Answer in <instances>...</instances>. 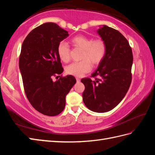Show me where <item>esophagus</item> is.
<instances>
[{"label":"esophagus","mask_w":155,"mask_h":155,"mask_svg":"<svg viewBox=\"0 0 155 155\" xmlns=\"http://www.w3.org/2000/svg\"><path fill=\"white\" fill-rule=\"evenodd\" d=\"M76 79H77V82H80L81 81V78H78V77H76Z\"/></svg>","instance_id":"obj_1"}]
</instances>
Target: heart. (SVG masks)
<instances>
[{
    "label": "heart",
    "mask_w": 155,
    "mask_h": 155,
    "mask_svg": "<svg viewBox=\"0 0 155 155\" xmlns=\"http://www.w3.org/2000/svg\"><path fill=\"white\" fill-rule=\"evenodd\" d=\"M71 42L74 47L83 50V60L72 62L66 67V72L75 77H82L89 72L92 68L91 63L94 66L99 64L106 54L107 45L102 38L93 40L92 37L80 35L72 38ZM57 52L61 61L67 62L70 60V49L67 42H61L58 44Z\"/></svg>",
    "instance_id": "1"
}]
</instances>
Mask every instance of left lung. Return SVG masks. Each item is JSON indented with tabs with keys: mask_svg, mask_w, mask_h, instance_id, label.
<instances>
[{
	"mask_svg": "<svg viewBox=\"0 0 155 155\" xmlns=\"http://www.w3.org/2000/svg\"><path fill=\"white\" fill-rule=\"evenodd\" d=\"M97 32L106 43L107 52L91 75L95 80L81 79L85 87L83 98L88 109L106 113L119 104L130 87L133 56L128 41L119 31L103 25Z\"/></svg>",
	"mask_w": 155,
	"mask_h": 155,
	"instance_id": "left-lung-1",
	"label": "left lung"
}]
</instances>
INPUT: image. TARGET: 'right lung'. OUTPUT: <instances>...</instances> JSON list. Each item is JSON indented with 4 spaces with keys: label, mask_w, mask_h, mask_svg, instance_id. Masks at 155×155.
<instances>
[{
    "label": "right lung",
    "mask_w": 155,
    "mask_h": 155,
    "mask_svg": "<svg viewBox=\"0 0 155 155\" xmlns=\"http://www.w3.org/2000/svg\"><path fill=\"white\" fill-rule=\"evenodd\" d=\"M68 36L57 24L46 22L27 35L21 47L19 68L26 96L35 109L47 116L64 110L66 96L77 82L72 75L52 80L64 71L57 47Z\"/></svg>",
    "instance_id": "1"
}]
</instances>
